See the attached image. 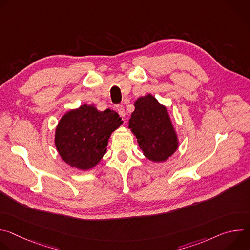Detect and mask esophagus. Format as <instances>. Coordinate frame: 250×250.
<instances>
[{
	"mask_svg": "<svg viewBox=\"0 0 250 250\" xmlns=\"http://www.w3.org/2000/svg\"><path fill=\"white\" fill-rule=\"evenodd\" d=\"M117 112L119 113V115H120L121 117H125V108H124V105H122V104L117 105Z\"/></svg>",
	"mask_w": 250,
	"mask_h": 250,
	"instance_id": "obj_1",
	"label": "esophagus"
}]
</instances>
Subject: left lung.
Here are the masks:
<instances>
[{
	"label": "left lung",
	"instance_id": "obj_1",
	"mask_svg": "<svg viewBox=\"0 0 250 250\" xmlns=\"http://www.w3.org/2000/svg\"><path fill=\"white\" fill-rule=\"evenodd\" d=\"M134 106L128 127L140 149L151 161L167 160L176 151L178 141L166 108L151 95L137 99Z\"/></svg>",
	"mask_w": 250,
	"mask_h": 250
}]
</instances>
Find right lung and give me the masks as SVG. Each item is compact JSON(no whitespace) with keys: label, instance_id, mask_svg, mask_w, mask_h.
Instances as JSON below:
<instances>
[{"label":"right lung","instance_id":"obj_1","mask_svg":"<svg viewBox=\"0 0 250 250\" xmlns=\"http://www.w3.org/2000/svg\"><path fill=\"white\" fill-rule=\"evenodd\" d=\"M123 124L111 110L99 112L83 104L60 120L55 132V146L61 158L70 166L88 170L105 153L111 133Z\"/></svg>","mask_w":250,"mask_h":250}]
</instances>
